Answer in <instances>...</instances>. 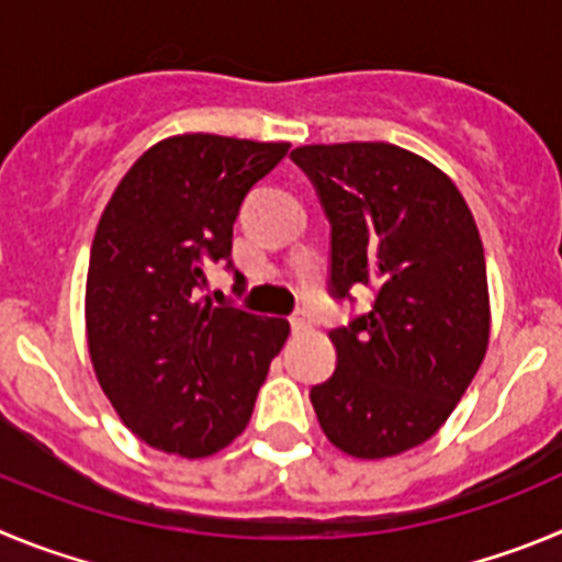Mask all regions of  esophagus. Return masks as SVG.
Instances as JSON below:
<instances>
[{
	"label": "esophagus",
	"mask_w": 562,
	"mask_h": 562,
	"mask_svg": "<svg viewBox=\"0 0 562 562\" xmlns=\"http://www.w3.org/2000/svg\"><path fill=\"white\" fill-rule=\"evenodd\" d=\"M307 327H311V313H305V311H296L291 316V330L293 333H302V330H307Z\"/></svg>",
	"instance_id": "34e87169"
}]
</instances>
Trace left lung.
Returning a JSON list of instances; mask_svg holds the SVG:
<instances>
[{
    "mask_svg": "<svg viewBox=\"0 0 562 562\" xmlns=\"http://www.w3.org/2000/svg\"><path fill=\"white\" fill-rule=\"evenodd\" d=\"M291 159L330 221L333 296L375 291L330 330L336 372L311 389L318 426L350 457H397L442 428L487 352L476 221L442 170L397 145H302Z\"/></svg>",
    "mask_w": 562,
    "mask_h": 562,
    "instance_id": "obj_1",
    "label": "left lung"
}]
</instances>
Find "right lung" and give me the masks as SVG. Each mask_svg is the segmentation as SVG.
<instances>
[{
  "mask_svg": "<svg viewBox=\"0 0 562 562\" xmlns=\"http://www.w3.org/2000/svg\"><path fill=\"white\" fill-rule=\"evenodd\" d=\"M288 148L168 136L131 165L100 215L86 274L89 358L120 419L156 451L201 459L226 448L291 333L285 318L201 296L206 269L229 260L246 193Z\"/></svg>",
  "mask_w": 562,
  "mask_h": 562,
  "instance_id": "right-lung-1",
  "label": "right lung"
}]
</instances>
